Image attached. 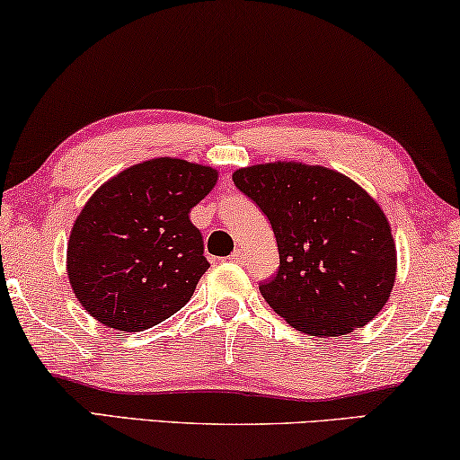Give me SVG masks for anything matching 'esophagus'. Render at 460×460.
<instances>
[{
  "label": "esophagus",
  "mask_w": 460,
  "mask_h": 460,
  "mask_svg": "<svg viewBox=\"0 0 460 460\" xmlns=\"http://www.w3.org/2000/svg\"><path fill=\"white\" fill-rule=\"evenodd\" d=\"M243 258H245V252L242 248H237L235 252L231 253L229 260H231V262H237L239 264V262H243Z\"/></svg>",
  "instance_id": "34e87169"
}]
</instances>
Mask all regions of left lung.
<instances>
[{
	"label": "left lung",
	"instance_id": "left-lung-1",
	"mask_svg": "<svg viewBox=\"0 0 460 460\" xmlns=\"http://www.w3.org/2000/svg\"><path fill=\"white\" fill-rule=\"evenodd\" d=\"M239 191L269 217L279 270L260 293L296 331L341 337L386 305L396 248L380 204L339 171L296 161L233 173Z\"/></svg>",
	"mask_w": 460,
	"mask_h": 460
}]
</instances>
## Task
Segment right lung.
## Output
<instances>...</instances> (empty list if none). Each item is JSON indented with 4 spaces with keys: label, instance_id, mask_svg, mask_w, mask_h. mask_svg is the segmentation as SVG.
<instances>
[{
    "label": "right lung",
    "instance_id": "obj_1",
    "mask_svg": "<svg viewBox=\"0 0 460 460\" xmlns=\"http://www.w3.org/2000/svg\"><path fill=\"white\" fill-rule=\"evenodd\" d=\"M217 169L150 159L123 169L88 198L67 242V279L101 324L138 332L188 304L208 270L190 210L217 183Z\"/></svg>",
    "mask_w": 460,
    "mask_h": 460
}]
</instances>
